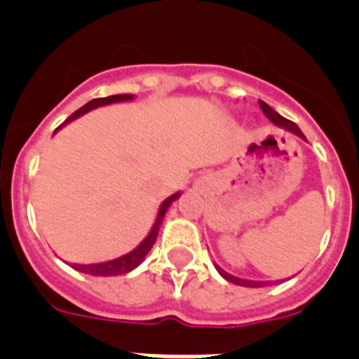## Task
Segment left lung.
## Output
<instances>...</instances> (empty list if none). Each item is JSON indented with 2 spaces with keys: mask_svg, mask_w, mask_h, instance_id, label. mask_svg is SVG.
<instances>
[{
  "mask_svg": "<svg viewBox=\"0 0 359 359\" xmlns=\"http://www.w3.org/2000/svg\"><path fill=\"white\" fill-rule=\"evenodd\" d=\"M259 107H261V111H263V114L266 116V118L270 119V121H272L273 125H276V127L283 128V130L290 132V134H295L297 137H300V140H302V141H306V135L302 134V132H300V128L297 127V125L293 123V121H290V119L283 118V116H280L279 112L273 111V109L270 107L268 103L261 102V100H259ZM215 268H216V270H218V273L222 277H224L225 280H229V283H232V284H238V286H247V288H259V286H266V284H270V283H268V280H252V279H241V277H236V276H232V273L225 272L224 268L219 266V264H216V263H215Z\"/></svg>",
  "mask_w": 359,
  "mask_h": 359,
  "instance_id": "obj_1",
  "label": "left lung"
}]
</instances>
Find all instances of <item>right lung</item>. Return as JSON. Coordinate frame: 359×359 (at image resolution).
Returning <instances> with one entry per match:
<instances>
[{
	"label": "right lung",
	"mask_w": 359,
	"mask_h": 359,
	"mask_svg": "<svg viewBox=\"0 0 359 359\" xmlns=\"http://www.w3.org/2000/svg\"><path fill=\"white\" fill-rule=\"evenodd\" d=\"M134 98H135V95H112V96H107V98L91 100V102H87L83 107H80L79 111L73 112V114H71L69 118H67L66 121H64V123L60 125V127L57 128L55 132H59L60 128L66 127L67 123L75 121V119H79L80 116L87 114V112L95 111V109L105 107V105H112V103L132 102ZM179 196H180V191H177V193H173V195L168 196V198L161 203V208H159V211H157V216H156V222H154V225H151L150 232H148L147 238H144V240L141 241V243L137 245L134 250L127 252V254L116 257V259L103 261V263H91V264L71 263V266L75 268V270H79V272L89 273V276H96V277L123 276V273L132 272L134 268H137L141 263H143L144 257L148 256V252L151 250V247H154V243H156V240H157V234H159V229H161V225H163V219H164V216H166L168 209H170V205H172V203L175 202Z\"/></svg>",
	"instance_id": "obj_1"
}]
</instances>
